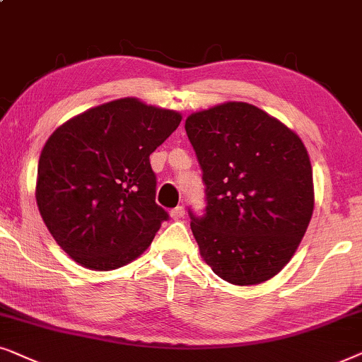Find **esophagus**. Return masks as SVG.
<instances>
[{
	"mask_svg": "<svg viewBox=\"0 0 362 362\" xmlns=\"http://www.w3.org/2000/svg\"><path fill=\"white\" fill-rule=\"evenodd\" d=\"M184 215H185V209L184 206H175V209H172V211H170V216L173 220H180V218H184Z\"/></svg>",
	"mask_w": 362,
	"mask_h": 362,
	"instance_id": "34e87169",
	"label": "esophagus"
}]
</instances>
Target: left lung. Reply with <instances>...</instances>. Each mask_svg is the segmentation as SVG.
Listing matches in <instances>:
<instances>
[{
	"label": "left lung",
	"instance_id": "left-lung-1",
	"mask_svg": "<svg viewBox=\"0 0 362 362\" xmlns=\"http://www.w3.org/2000/svg\"><path fill=\"white\" fill-rule=\"evenodd\" d=\"M185 131L205 182V214L189 210L202 258L231 285L273 278L295 255L315 206L305 144L247 103L192 114Z\"/></svg>",
	"mask_w": 362,
	"mask_h": 362
}]
</instances>
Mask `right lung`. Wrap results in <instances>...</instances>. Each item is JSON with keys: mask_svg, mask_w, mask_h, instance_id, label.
Segmentation results:
<instances>
[{"mask_svg": "<svg viewBox=\"0 0 362 362\" xmlns=\"http://www.w3.org/2000/svg\"><path fill=\"white\" fill-rule=\"evenodd\" d=\"M182 115L136 98L110 100L51 134L36 202L56 243L86 268L109 272L146 252L168 214L156 204L151 153Z\"/></svg>", "mask_w": 362, "mask_h": 362, "instance_id": "right-lung-1", "label": "right lung"}]
</instances>
